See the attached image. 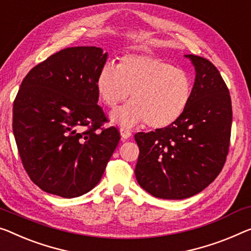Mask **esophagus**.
Instances as JSON below:
<instances>
[{
	"label": "esophagus",
	"instance_id": "34e87169",
	"mask_svg": "<svg viewBox=\"0 0 251 251\" xmlns=\"http://www.w3.org/2000/svg\"><path fill=\"white\" fill-rule=\"evenodd\" d=\"M120 134L122 139H128L131 137V132L128 129H125V128H121L120 129Z\"/></svg>",
	"mask_w": 251,
	"mask_h": 251
}]
</instances>
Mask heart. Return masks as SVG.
<instances>
[{"label": "heart", "instance_id": "heart-1", "mask_svg": "<svg viewBox=\"0 0 251 251\" xmlns=\"http://www.w3.org/2000/svg\"><path fill=\"white\" fill-rule=\"evenodd\" d=\"M95 85L109 107L117 106L130 93L132 102L110 114L111 121L126 128L144 122L152 129L167 128L185 113L193 95V82L186 72L140 53H126L118 68L103 66Z\"/></svg>", "mask_w": 251, "mask_h": 251}]
</instances>
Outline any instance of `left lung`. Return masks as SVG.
<instances>
[{
	"instance_id": "1",
	"label": "left lung",
	"mask_w": 251,
	"mask_h": 251,
	"mask_svg": "<svg viewBox=\"0 0 251 251\" xmlns=\"http://www.w3.org/2000/svg\"><path fill=\"white\" fill-rule=\"evenodd\" d=\"M195 69L193 95L178 121L164 129L138 132V184L158 199L198 194L220 174L228 155L232 106L219 71L205 58L185 55Z\"/></svg>"
}]
</instances>
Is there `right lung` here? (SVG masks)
Segmentation results:
<instances>
[{"label": "right lung", "mask_w": 251, "mask_h": 251, "mask_svg": "<svg viewBox=\"0 0 251 251\" xmlns=\"http://www.w3.org/2000/svg\"><path fill=\"white\" fill-rule=\"evenodd\" d=\"M107 52L72 47L38 64L13 104V133L23 167L42 191L73 199L99 184L120 140L106 120L96 78Z\"/></svg>", "instance_id": "1"}]
</instances>
